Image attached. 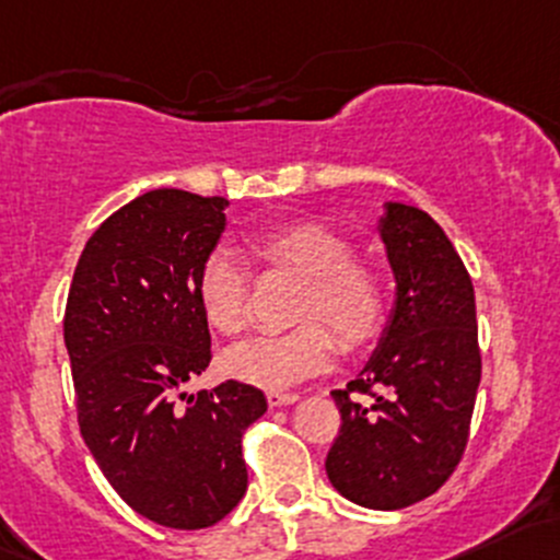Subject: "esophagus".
<instances>
[{
	"label": "esophagus",
	"instance_id": "34e87169",
	"mask_svg": "<svg viewBox=\"0 0 560 560\" xmlns=\"http://www.w3.org/2000/svg\"><path fill=\"white\" fill-rule=\"evenodd\" d=\"M298 393H284V390H270L268 393V404L270 407H287V404L298 401Z\"/></svg>",
	"mask_w": 560,
	"mask_h": 560
}]
</instances>
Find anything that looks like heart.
<instances>
[{
    "label": "heart",
    "mask_w": 560,
    "mask_h": 560,
    "mask_svg": "<svg viewBox=\"0 0 560 560\" xmlns=\"http://www.w3.org/2000/svg\"><path fill=\"white\" fill-rule=\"evenodd\" d=\"M249 249L268 268L303 281L294 303L298 327L260 335L225 353L233 377L266 388L300 383L329 364L331 337L342 350H359L385 318V281L377 268L355 260L348 238L311 220L268 225L249 238ZM201 313L220 335H238L249 318V281L238 257L218 247L196 276Z\"/></svg>",
    "instance_id": "b5f03b06"
}]
</instances>
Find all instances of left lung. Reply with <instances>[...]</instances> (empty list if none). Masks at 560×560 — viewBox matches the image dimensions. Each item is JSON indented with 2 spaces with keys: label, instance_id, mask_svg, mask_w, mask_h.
<instances>
[{
  "label": "left lung",
  "instance_id": "8db88e82",
  "mask_svg": "<svg viewBox=\"0 0 560 560\" xmlns=\"http://www.w3.org/2000/svg\"><path fill=\"white\" fill-rule=\"evenodd\" d=\"M380 236L396 305L364 372L331 390L342 425L327 476L355 505L398 510L435 494L463 459L481 348L472 281L441 225L388 201Z\"/></svg>",
  "mask_w": 560,
  "mask_h": 560
}]
</instances>
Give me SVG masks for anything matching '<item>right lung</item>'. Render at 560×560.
<instances>
[{
    "label": "right lung",
    "mask_w": 560,
    "mask_h": 560,
    "mask_svg": "<svg viewBox=\"0 0 560 560\" xmlns=\"http://www.w3.org/2000/svg\"><path fill=\"white\" fill-rule=\"evenodd\" d=\"M225 207L177 188L119 207L90 236L66 303L84 444L116 494L167 529H207L238 505L242 435L268 409L260 388L236 380L183 393L212 361L196 276Z\"/></svg>",
    "instance_id": "right-lung-1"
}]
</instances>
